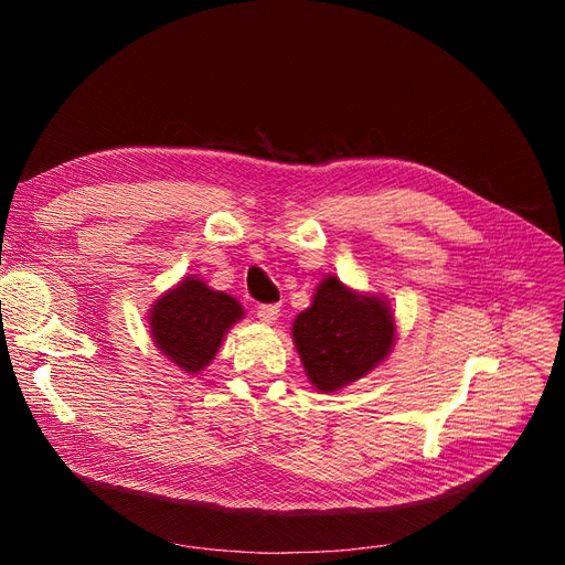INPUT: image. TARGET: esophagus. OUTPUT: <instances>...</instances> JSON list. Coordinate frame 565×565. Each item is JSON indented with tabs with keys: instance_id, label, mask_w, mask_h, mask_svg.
I'll use <instances>...</instances> for the list:
<instances>
[{
	"instance_id": "1",
	"label": "esophagus",
	"mask_w": 565,
	"mask_h": 565,
	"mask_svg": "<svg viewBox=\"0 0 565 565\" xmlns=\"http://www.w3.org/2000/svg\"><path fill=\"white\" fill-rule=\"evenodd\" d=\"M256 316H259L262 322H276L280 316V306L278 303H262L259 309H256Z\"/></svg>"
}]
</instances>
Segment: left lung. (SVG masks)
<instances>
[{"label":"left lung","instance_id":"8db88e82","mask_svg":"<svg viewBox=\"0 0 565 565\" xmlns=\"http://www.w3.org/2000/svg\"><path fill=\"white\" fill-rule=\"evenodd\" d=\"M292 339L311 384L332 393L384 361L396 341V322L384 299L358 295L337 276H324L313 303L297 316Z\"/></svg>","mask_w":565,"mask_h":565}]
</instances>
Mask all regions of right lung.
<instances>
[{"label": "right lung", "mask_w": 565, "mask_h": 565, "mask_svg": "<svg viewBox=\"0 0 565 565\" xmlns=\"http://www.w3.org/2000/svg\"><path fill=\"white\" fill-rule=\"evenodd\" d=\"M245 316L241 301L185 278L150 309L148 324L158 349L183 372L198 374L212 363L224 334Z\"/></svg>", "instance_id": "add662e5"}]
</instances>
